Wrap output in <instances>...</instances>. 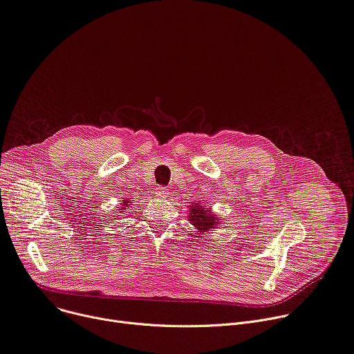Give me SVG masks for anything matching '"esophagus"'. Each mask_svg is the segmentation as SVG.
Returning <instances> with one entry per match:
<instances>
[{
    "instance_id": "34e87169",
    "label": "esophagus",
    "mask_w": 354,
    "mask_h": 354,
    "mask_svg": "<svg viewBox=\"0 0 354 354\" xmlns=\"http://www.w3.org/2000/svg\"><path fill=\"white\" fill-rule=\"evenodd\" d=\"M169 194H170V192H169V189H167L166 187H157V188H156V195H157V197L166 198Z\"/></svg>"
}]
</instances>
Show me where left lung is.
Listing matches in <instances>:
<instances>
[{
  "instance_id": "8db88e82",
  "label": "left lung",
  "mask_w": 354,
  "mask_h": 354,
  "mask_svg": "<svg viewBox=\"0 0 354 354\" xmlns=\"http://www.w3.org/2000/svg\"><path fill=\"white\" fill-rule=\"evenodd\" d=\"M188 221L194 226L197 234L200 233H211V230H215L221 226L222 219L215 215L211 208L204 207L200 203H194L189 205L188 209ZM211 236V234H209Z\"/></svg>"
}]
</instances>
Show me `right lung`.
<instances>
[{
  "label": "right lung",
  "mask_w": 354,
  "mask_h": 354,
  "mask_svg": "<svg viewBox=\"0 0 354 354\" xmlns=\"http://www.w3.org/2000/svg\"><path fill=\"white\" fill-rule=\"evenodd\" d=\"M129 203H131L129 200H122V203H121V209H120V212H127V211H128V208H131V207H129V205H131Z\"/></svg>",
  "instance_id": "right-lung-1"
}]
</instances>
